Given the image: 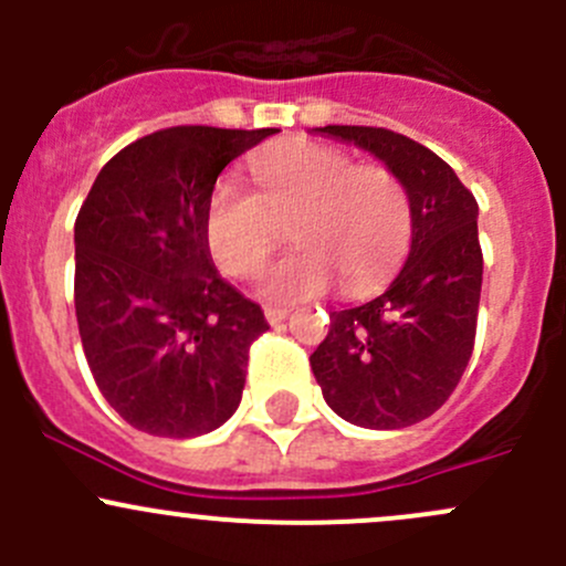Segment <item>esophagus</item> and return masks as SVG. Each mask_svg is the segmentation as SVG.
Listing matches in <instances>:
<instances>
[{"label": "esophagus", "mask_w": 566, "mask_h": 566, "mask_svg": "<svg viewBox=\"0 0 566 566\" xmlns=\"http://www.w3.org/2000/svg\"><path fill=\"white\" fill-rule=\"evenodd\" d=\"M290 315V310L287 306H265V319L271 325H276V323H282L284 317Z\"/></svg>", "instance_id": "1"}]
</instances>
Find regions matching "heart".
<instances>
[{
	"mask_svg": "<svg viewBox=\"0 0 566 566\" xmlns=\"http://www.w3.org/2000/svg\"><path fill=\"white\" fill-rule=\"evenodd\" d=\"M249 167L256 193L221 180L205 208V243L221 271L260 273L290 227L298 249L265 276L271 298H312L334 276L347 293H367L389 276L410 235L408 193L391 169L306 139L268 147Z\"/></svg>",
	"mask_w": 566,
	"mask_h": 566,
	"instance_id": "obj_1",
	"label": "heart"
}]
</instances>
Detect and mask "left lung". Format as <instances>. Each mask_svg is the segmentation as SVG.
<instances>
[{"label":"left lung","mask_w":566,"mask_h":566,"mask_svg":"<svg viewBox=\"0 0 566 566\" xmlns=\"http://www.w3.org/2000/svg\"><path fill=\"white\" fill-rule=\"evenodd\" d=\"M399 177L410 202V254L378 298L331 312L310 356L325 402L367 430H402L458 389L482 293L479 205L443 158L389 128L325 125Z\"/></svg>","instance_id":"1"}]
</instances>
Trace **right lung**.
<instances>
[{"mask_svg":"<svg viewBox=\"0 0 566 566\" xmlns=\"http://www.w3.org/2000/svg\"><path fill=\"white\" fill-rule=\"evenodd\" d=\"M276 128L177 125L101 169L73 227L78 334L106 402L130 427L193 438L241 405L260 306L219 276L205 208L221 169Z\"/></svg>","mask_w":566,"mask_h":566,"instance_id":"add662e5","label":"right lung"}]
</instances>
